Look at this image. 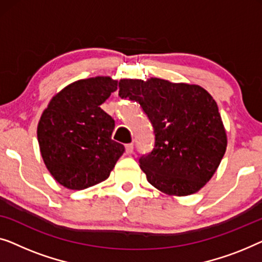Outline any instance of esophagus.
<instances>
[{"label":"esophagus","instance_id":"obj_1","mask_svg":"<svg viewBox=\"0 0 262 262\" xmlns=\"http://www.w3.org/2000/svg\"><path fill=\"white\" fill-rule=\"evenodd\" d=\"M133 149H134V145H133V143H127V145H126V153L132 154Z\"/></svg>","mask_w":262,"mask_h":262}]
</instances>
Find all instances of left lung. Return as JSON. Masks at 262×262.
<instances>
[{
	"mask_svg": "<svg viewBox=\"0 0 262 262\" xmlns=\"http://www.w3.org/2000/svg\"><path fill=\"white\" fill-rule=\"evenodd\" d=\"M119 95L141 105L156 142L140 167L150 185L169 196L196 193L211 179L227 149L219 106L196 84L166 79H121Z\"/></svg>",
	"mask_w": 262,
	"mask_h": 262,
	"instance_id": "obj_1",
	"label": "left lung"
}]
</instances>
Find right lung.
Masks as SVG:
<instances>
[{
	"label": "right lung",
	"instance_id": "add662e5",
	"mask_svg": "<svg viewBox=\"0 0 262 262\" xmlns=\"http://www.w3.org/2000/svg\"><path fill=\"white\" fill-rule=\"evenodd\" d=\"M117 89V80L97 76L73 82L59 91L38 123L42 160L56 182L84 190L108 178L124 152L112 134L115 121L101 109Z\"/></svg>",
	"mask_w": 262,
	"mask_h": 262
}]
</instances>
